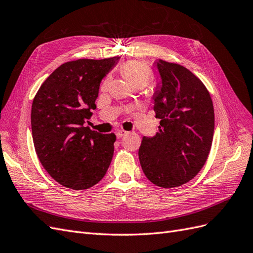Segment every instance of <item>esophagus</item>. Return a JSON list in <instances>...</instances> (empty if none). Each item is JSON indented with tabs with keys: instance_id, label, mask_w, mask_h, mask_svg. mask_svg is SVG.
<instances>
[{
	"instance_id": "obj_1",
	"label": "esophagus",
	"mask_w": 253,
	"mask_h": 253,
	"mask_svg": "<svg viewBox=\"0 0 253 253\" xmlns=\"http://www.w3.org/2000/svg\"><path fill=\"white\" fill-rule=\"evenodd\" d=\"M126 133L127 132H126L125 129H118V131L116 132V137H117V138H121V137L125 136Z\"/></svg>"
}]
</instances>
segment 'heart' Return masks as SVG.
<instances>
[{
  "instance_id": "heart-1",
  "label": "heart",
  "mask_w": 253,
  "mask_h": 253,
  "mask_svg": "<svg viewBox=\"0 0 253 253\" xmlns=\"http://www.w3.org/2000/svg\"><path fill=\"white\" fill-rule=\"evenodd\" d=\"M120 74L122 75L129 85L143 87L152 80V72L150 68L138 61H128L120 67ZM106 81L103 85H105Z\"/></svg>"
}]
</instances>
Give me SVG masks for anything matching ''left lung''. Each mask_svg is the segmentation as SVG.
I'll use <instances>...</instances> for the list:
<instances>
[{"instance_id":"left-lung-1","label":"left lung","mask_w":253,"mask_h":253,"mask_svg":"<svg viewBox=\"0 0 253 253\" xmlns=\"http://www.w3.org/2000/svg\"><path fill=\"white\" fill-rule=\"evenodd\" d=\"M160 81L153 94L158 131L143 137L138 151L147 178L162 188H174L195 177L204 167L214 133L209 91L188 68L156 60Z\"/></svg>"}]
</instances>
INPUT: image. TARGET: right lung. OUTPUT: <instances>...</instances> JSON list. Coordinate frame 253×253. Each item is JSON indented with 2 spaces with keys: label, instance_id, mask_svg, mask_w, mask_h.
Listing matches in <instances>:
<instances>
[{
  "label": "right lung",
  "instance_id": "add662e5",
  "mask_svg": "<svg viewBox=\"0 0 253 253\" xmlns=\"http://www.w3.org/2000/svg\"><path fill=\"white\" fill-rule=\"evenodd\" d=\"M120 57L79 59L59 66L43 82L32 106V132L40 163L61 185L84 190L108 171L114 154V133L85 126L102 79Z\"/></svg>",
  "mask_w": 253,
  "mask_h": 253
}]
</instances>
